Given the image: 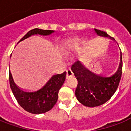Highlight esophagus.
<instances>
[{
  "mask_svg": "<svg viewBox=\"0 0 131 131\" xmlns=\"http://www.w3.org/2000/svg\"><path fill=\"white\" fill-rule=\"evenodd\" d=\"M73 75V73L72 71V70L70 68H69L67 71V77L69 78V77H72Z\"/></svg>",
  "mask_w": 131,
  "mask_h": 131,
  "instance_id": "esophagus-1",
  "label": "esophagus"
}]
</instances>
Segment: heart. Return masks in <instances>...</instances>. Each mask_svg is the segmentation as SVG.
Segmentation results:
<instances>
[{"label": "heart", "instance_id": "obj_1", "mask_svg": "<svg viewBox=\"0 0 131 131\" xmlns=\"http://www.w3.org/2000/svg\"><path fill=\"white\" fill-rule=\"evenodd\" d=\"M80 43V39H71L69 40L66 42L65 44H64V45L62 47L61 51L64 54H68L71 51L73 50V48L78 46V44Z\"/></svg>", "mask_w": 131, "mask_h": 131}]
</instances>
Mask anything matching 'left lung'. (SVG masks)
<instances>
[{
  "label": "left lung",
  "instance_id": "obj_1",
  "mask_svg": "<svg viewBox=\"0 0 131 131\" xmlns=\"http://www.w3.org/2000/svg\"><path fill=\"white\" fill-rule=\"evenodd\" d=\"M96 33L101 37L111 38L105 32L94 29ZM72 71L78 80L75 96L84 106L94 107L101 105L114 95L120 84L122 71V53L120 61L116 71L109 75H101L90 71L80 61H76L71 67Z\"/></svg>",
  "mask_w": 131,
  "mask_h": 131
}]
</instances>
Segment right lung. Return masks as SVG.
Segmentation results:
<instances>
[{
    "mask_svg": "<svg viewBox=\"0 0 131 131\" xmlns=\"http://www.w3.org/2000/svg\"><path fill=\"white\" fill-rule=\"evenodd\" d=\"M54 32L50 30L35 28L28 32L21 38L19 43L34 35H49ZM67 73L53 75L39 88L31 91L21 89L15 84L9 70V83L13 95L19 105L26 112L34 114L45 113L51 110L55 105L58 98V91L63 85Z\"/></svg>",
    "mask_w": 131,
    "mask_h": 131,
    "instance_id": "right-lung-1",
    "label": "right lung"
}]
</instances>
